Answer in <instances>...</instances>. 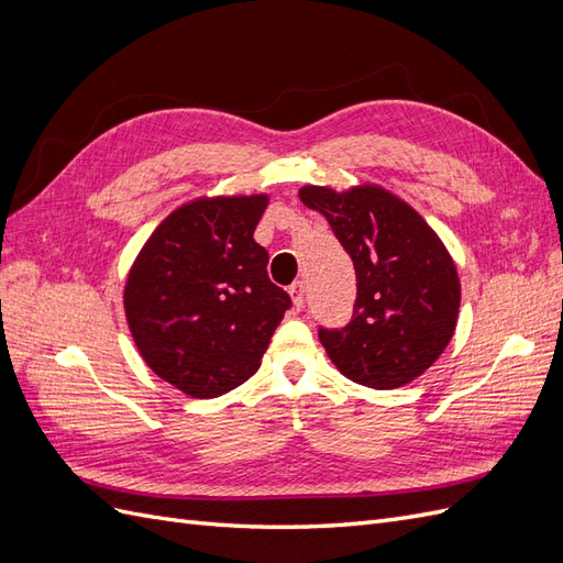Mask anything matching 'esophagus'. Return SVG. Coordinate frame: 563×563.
I'll return each mask as SVG.
<instances>
[{
	"label": "esophagus",
	"instance_id": "1",
	"mask_svg": "<svg viewBox=\"0 0 563 563\" xmlns=\"http://www.w3.org/2000/svg\"><path fill=\"white\" fill-rule=\"evenodd\" d=\"M291 296H294L296 310H302L305 308V284L302 282H294L291 284Z\"/></svg>",
	"mask_w": 563,
	"mask_h": 563
}]
</instances>
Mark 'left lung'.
I'll return each instance as SVG.
<instances>
[{
  "mask_svg": "<svg viewBox=\"0 0 563 563\" xmlns=\"http://www.w3.org/2000/svg\"><path fill=\"white\" fill-rule=\"evenodd\" d=\"M305 207L329 220L356 272V300L343 329L319 340L345 378L395 389L418 378L453 338L460 282L446 246L399 197L383 187L335 192L308 185Z\"/></svg>",
  "mask_w": 563,
  "mask_h": 563,
  "instance_id": "8db88e82",
  "label": "left lung"
}]
</instances>
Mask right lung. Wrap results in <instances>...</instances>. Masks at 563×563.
Masks as SVG:
<instances>
[{
	"mask_svg": "<svg viewBox=\"0 0 563 563\" xmlns=\"http://www.w3.org/2000/svg\"><path fill=\"white\" fill-rule=\"evenodd\" d=\"M265 195L185 203L152 232L124 291L145 364L197 399L220 397L261 366L291 298L253 240Z\"/></svg>",
	"mask_w": 563,
	"mask_h": 563,
	"instance_id": "obj_1",
	"label": "right lung"
}]
</instances>
